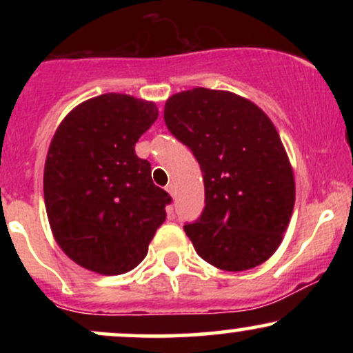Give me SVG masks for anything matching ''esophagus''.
I'll return each mask as SVG.
<instances>
[{"label":"esophagus","mask_w":353,"mask_h":353,"mask_svg":"<svg viewBox=\"0 0 353 353\" xmlns=\"http://www.w3.org/2000/svg\"><path fill=\"white\" fill-rule=\"evenodd\" d=\"M165 190H168V192H169V196H171V197L176 196V188H174L172 184H169L168 188H165Z\"/></svg>","instance_id":"34e87169"}]
</instances>
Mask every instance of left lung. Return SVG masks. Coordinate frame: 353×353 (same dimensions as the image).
Here are the masks:
<instances>
[{
    "instance_id": "1",
    "label": "left lung",
    "mask_w": 353,
    "mask_h": 353,
    "mask_svg": "<svg viewBox=\"0 0 353 353\" xmlns=\"http://www.w3.org/2000/svg\"><path fill=\"white\" fill-rule=\"evenodd\" d=\"M164 121L204 176L205 208L184 225L196 252L229 272L272 257L292 217L295 179L269 116L230 91L194 88L165 101Z\"/></svg>"
}]
</instances>
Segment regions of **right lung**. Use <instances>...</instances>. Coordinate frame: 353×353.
<instances>
[{"label":"right lung","instance_id":"add662e5","mask_svg":"<svg viewBox=\"0 0 353 353\" xmlns=\"http://www.w3.org/2000/svg\"><path fill=\"white\" fill-rule=\"evenodd\" d=\"M157 116L152 101L108 92L78 104L52 136L43 176L48 221L61 250L91 272L134 269L165 221L171 197L134 151Z\"/></svg>","mask_w":353,"mask_h":353}]
</instances>
